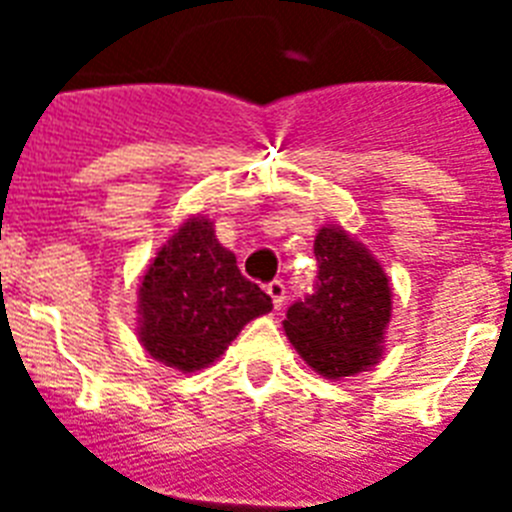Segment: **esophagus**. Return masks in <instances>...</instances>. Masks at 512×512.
Segmentation results:
<instances>
[{
    "label": "esophagus",
    "instance_id": "esophagus-1",
    "mask_svg": "<svg viewBox=\"0 0 512 512\" xmlns=\"http://www.w3.org/2000/svg\"><path fill=\"white\" fill-rule=\"evenodd\" d=\"M266 295L271 297V302H274V307H282L284 305V297H287V284L282 282V279H274V282L266 284Z\"/></svg>",
    "mask_w": 512,
    "mask_h": 512
}]
</instances>
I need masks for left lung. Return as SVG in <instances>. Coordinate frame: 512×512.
<instances>
[{
	"instance_id": "8db88e82",
	"label": "left lung",
	"mask_w": 512,
	"mask_h": 512,
	"mask_svg": "<svg viewBox=\"0 0 512 512\" xmlns=\"http://www.w3.org/2000/svg\"><path fill=\"white\" fill-rule=\"evenodd\" d=\"M315 259V287L305 300L289 305L284 333L318 374L354 377L382 356L392 310L390 282L372 253L341 228L320 230Z\"/></svg>"
}]
</instances>
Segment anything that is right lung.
<instances>
[{
  "label": "right lung",
  "instance_id": "right-lung-1",
  "mask_svg": "<svg viewBox=\"0 0 512 512\" xmlns=\"http://www.w3.org/2000/svg\"><path fill=\"white\" fill-rule=\"evenodd\" d=\"M271 297L241 274L207 217H192L169 238L140 282V341L153 359L197 372L223 354Z\"/></svg>",
  "mask_w": 512,
  "mask_h": 512
}]
</instances>
